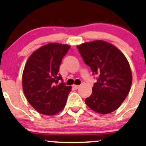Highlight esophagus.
<instances>
[{"mask_svg":"<svg viewBox=\"0 0 146 146\" xmlns=\"http://www.w3.org/2000/svg\"><path fill=\"white\" fill-rule=\"evenodd\" d=\"M73 87L75 89H78L80 87V86H79V85H73Z\"/></svg>","mask_w":146,"mask_h":146,"instance_id":"34e87169","label":"esophagus"}]
</instances>
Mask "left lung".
<instances>
[{"label":"left lung","instance_id":"1","mask_svg":"<svg viewBox=\"0 0 146 146\" xmlns=\"http://www.w3.org/2000/svg\"><path fill=\"white\" fill-rule=\"evenodd\" d=\"M84 62L99 75L86 104L98 113L116 110L129 94L132 72L123 53L108 42L96 40L78 45Z\"/></svg>","mask_w":146,"mask_h":146}]
</instances>
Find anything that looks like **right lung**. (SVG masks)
I'll list each match as a JSON object with an SVG mask.
<instances>
[{
    "label": "right lung",
    "instance_id": "obj_1",
    "mask_svg": "<svg viewBox=\"0 0 146 146\" xmlns=\"http://www.w3.org/2000/svg\"><path fill=\"white\" fill-rule=\"evenodd\" d=\"M70 46L50 43L30 56L22 74V88L31 106L38 113L53 115L65 107L71 86L59 84L61 61Z\"/></svg>",
    "mask_w": 146,
    "mask_h": 146
}]
</instances>
